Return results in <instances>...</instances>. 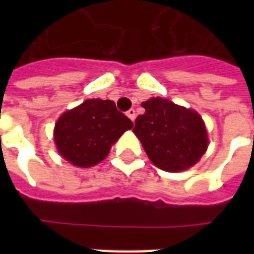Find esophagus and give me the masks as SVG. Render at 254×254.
<instances>
[{
    "label": "esophagus",
    "mask_w": 254,
    "mask_h": 254,
    "mask_svg": "<svg viewBox=\"0 0 254 254\" xmlns=\"http://www.w3.org/2000/svg\"><path fill=\"white\" fill-rule=\"evenodd\" d=\"M127 116L131 120V121H134V120H135V111H134V109H129V111L127 112Z\"/></svg>",
    "instance_id": "obj_1"
}]
</instances>
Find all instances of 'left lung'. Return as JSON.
Wrapping results in <instances>:
<instances>
[{
    "instance_id": "obj_1",
    "label": "left lung",
    "mask_w": 254,
    "mask_h": 254,
    "mask_svg": "<svg viewBox=\"0 0 254 254\" xmlns=\"http://www.w3.org/2000/svg\"><path fill=\"white\" fill-rule=\"evenodd\" d=\"M141 105L145 113L135 119L133 131L155 166L178 173L199 162L208 147L207 130L199 113L161 97Z\"/></svg>"
}]
</instances>
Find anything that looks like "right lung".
<instances>
[{"label": "right lung", "instance_id": "obj_1", "mask_svg": "<svg viewBox=\"0 0 254 254\" xmlns=\"http://www.w3.org/2000/svg\"><path fill=\"white\" fill-rule=\"evenodd\" d=\"M133 123L112 100L89 99L59 117L54 139L59 154L79 167L101 162Z\"/></svg>", "mask_w": 254, "mask_h": 254}]
</instances>
